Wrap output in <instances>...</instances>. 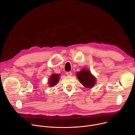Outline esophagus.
Listing matches in <instances>:
<instances>
[{"label":"esophagus","instance_id":"34e87169","mask_svg":"<svg viewBox=\"0 0 135 135\" xmlns=\"http://www.w3.org/2000/svg\"><path fill=\"white\" fill-rule=\"evenodd\" d=\"M66 74L68 76H71V75H72V73H71V72H66Z\"/></svg>","mask_w":135,"mask_h":135}]
</instances>
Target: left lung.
Listing matches in <instances>:
<instances>
[{"label": "left lung", "mask_w": 135, "mask_h": 135, "mask_svg": "<svg viewBox=\"0 0 135 135\" xmlns=\"http://www.w3.org/2000/svg\"><path fill=\"white\" fill-rule=\"evenodd\" d=\"M76 77L81 84L85 88H91L96 83V78L87 68L82 69L80 71L76 73Z\"/></svg>", "instance_id": "8db88e82"}]
</instances>
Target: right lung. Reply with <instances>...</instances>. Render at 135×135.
Masks as SVG:
<instances>
[{
    "mask_svg": "<svg viewBox=\"0 0 135 135\" xmlns=\"http://www.w3.org/2000/svg\"><path fill=\"white\" fill-rule=\"evenodd\" d=\"M60 75L57 74H53L50 76V78L48 79V85L49 87L55 86L57 82H59L60 79Z\"/></svg>",
    "mask_w": 135,
    "mask_h": 135,
    "instance_id": "add662e5",
    "label": "right lung"
}]
</instances>
